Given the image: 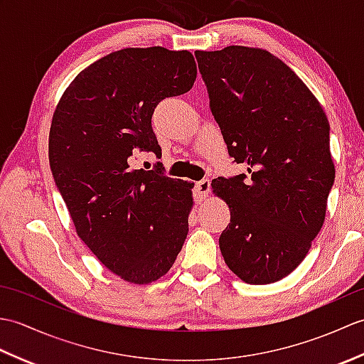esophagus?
I'll use <instances>...</instances> for the list:
<instances>
[{
	"instance_id": "34e87169",
	"label": "esophagus",
	"mask_w": 364,
	"mask_h": 364,
	"mask_svg": "<svg viewBox=\"0 0 364 364\" xmlns=\"http://www.w3.org/2000/svg\"><path fill=\"white\" fill-rule=\"evenodd\" d=\"M210 189H211V183L208 178H205V180H202V181H197L196 183V197L198 200H205L208 197V194H210Z\"/></svg>"
}]
</instances>
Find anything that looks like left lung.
I'll list each match as a JSON object with an SVG mask.
<instances>
[{"instance_id":"obj_1","label":"left lung","mask_w":364,"mask_h":364,"mask_svg":"<svg viewBox=\"0 0 364 364\" xmlns=\"http://www.w3.org/2000/svg\"><path fill=\"white\" fill-rule=\"evenodd\" d=\"M223 141L249 175L215 178L230 208L219 245L249 284L282 280L310 250L335 181L330 125L318 98L272 53L231 45L196 51Z\"/></svg>"}]
</instances>
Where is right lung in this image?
Returning <instances> with one entry per match:
<instances>
[{
    "label": "right lung",
    "instance_id": "right-lung-1",
    "mask_svg": "<svg viewBox=\"0 0 364 364\" xmlns=\"http://www.w3.org/2000/svg\"><path fill=\"white\" fill-rule=\"evenodd\" d=\"M196 78L186 50L123 48L84 68L53 114L50 167L76 233L129 283L166 275L188 236L194 184L131 162L139 151L161 156L154 107Z\"/></svg>",
    "mask_w": 364,
    "mask_h": 364
}]
</instances>
